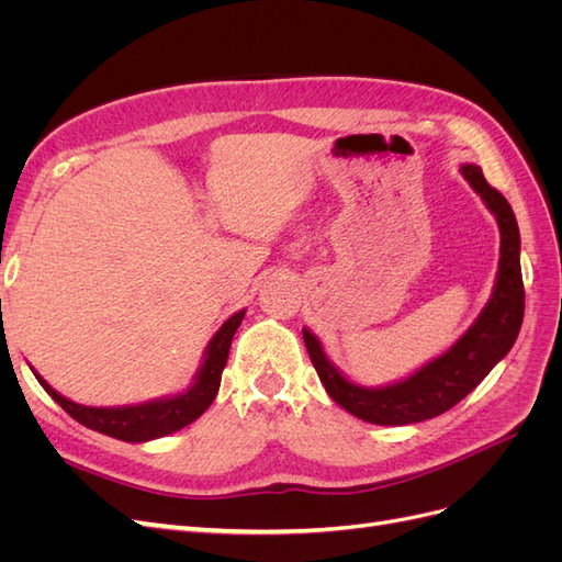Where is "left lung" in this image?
I'll return each mask as SVG.
<instances>
[{"label":"left lung","mask_w":562,"mask_h":562,"mask_svg":"<svg viewBox=\"0 0 562 562\" xmlns=\"http://www.w3.org/2000/svg\"><path fill=\"white\" fill-rule=\"evenodd\" d=\"M459 173L483 199L499 225V267L492 295L483 312L457 342L405 380L384 386H361L351 382L323 351L321 339L302 328L304 345L326 386L328 396L347 413L380 427H403L443 415L479 386L487 372L512 351L522 326L525 291L520 274V232L508 201L490 187L481 166L462 164Z\"/></svg>","instance_id":"8db88e82"}]
</instances>
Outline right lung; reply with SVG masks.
<instances>
[{
  "label": "right lung",
  "mask_w": 562,
  "mask_h": 562,
  "mask_svg": "<svg viewBox=\"0 0 562 562\" xmlns=\"http://www.w3.org/2000/svg\"><path fill=\"white\" fill-rule=\"evenodd\" d=\"M244 314L246 310L236 312L220 326V330L206 345V351H203V359L192 380V386L176 396H164L122 407H91L60 396L35 368H32V372H35L37 382L46 389V394L54 398L67 415L83 424V427L119 440H126V443H147V440L180 431L187 424H192L196 417L209 411V405L217 396L220 378H223V370L227 366L232 337L236 328L241 326Z\"/></svg>",
  "instance_id": "1"
}]
</instances>
